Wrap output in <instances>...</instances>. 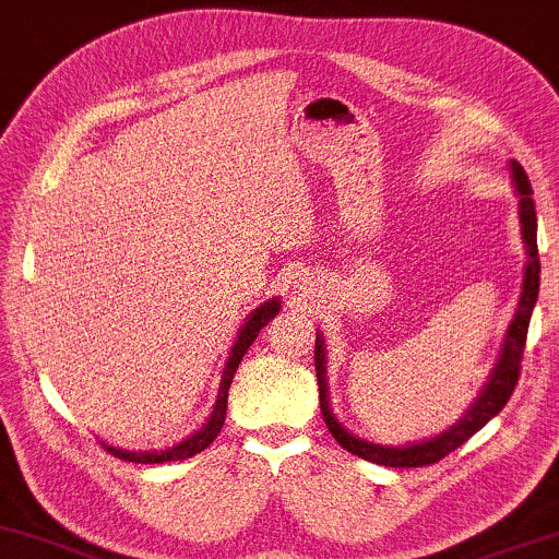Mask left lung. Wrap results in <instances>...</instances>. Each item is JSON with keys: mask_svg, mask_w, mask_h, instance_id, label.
<instances>
[{"mask_svg": "<svg viewBox=\"0 0 559 559\" xmlns=\"http://www.w3.org/2000/svg\"><path fill=\"white\" fill-rule=\"evenodd\" d=\"M513 181L515 190L521 194V234L523 241H526L528 252V265H526V281H523V294L521 301H518V312L513 322L508 328L506 348H502L500 361H497L492 378H489L487 388L481 390L479 401L468 408L466 416L455 427H450L448 432H442L435 440L419 442V445L408 448H382L374 445V442L359 440L352 432H346L344 427L338 425L331 406H328V390H325V348H322V341L318 338L314 344V372H318V388H320V412L322 419H325L328 429L335 437L341 448L348 450V453L359 455V459L380 463V466H393V468H419L429 466V463H437L445 459L448 453H453L455 448H461L468 437L479 432V429L487 425L492 416L502 412V406L510 401L513 390L518 385V378H521V359L523 348H526V335H528V322H531V309L536 305V297H539V247H536V211H534V190H531V181L523 171V166L513 164Z\"/></svg>", "mask_w": 559, "mask_h": 559, "instance_id": "obj_1", "label": "left lung"}]
</instances>
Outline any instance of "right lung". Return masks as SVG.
Masks as SVG:
<instances>
[{"instance_id": "right-lung-1", "label": "right lung", "mask_w": 559, "mask_h": 559, "mask_svg": "<svg viewBox=\"0 0 559 559\" xmlns=\"http://www.w3.org/2000/svg\"><path fill=\"white\" fill-rule=\"evenodd\" d=\"M278 299H271L265 301L260 309H254L250 314V320L245 322V328H241L237 344L231 348V356H228L226 361V369H224V378H221V388H218V401H215L213 406V414L211 419H207V425L200 429L198 435H192L190 440L179 442V445H174L169 450H160V453H127V450H117L111 445H104L114 459H122V461H132V463H166V461H185L190 459V455L200 453V450H205L211 442L218 437L221 427H224V419H226V401H228V388H231V380H234V372H237V367L241 365V356L247 354V348L252 346V341L258 338V333L262 328L271 322L275 314H278Z\"/></svg>"}]
</instances>
